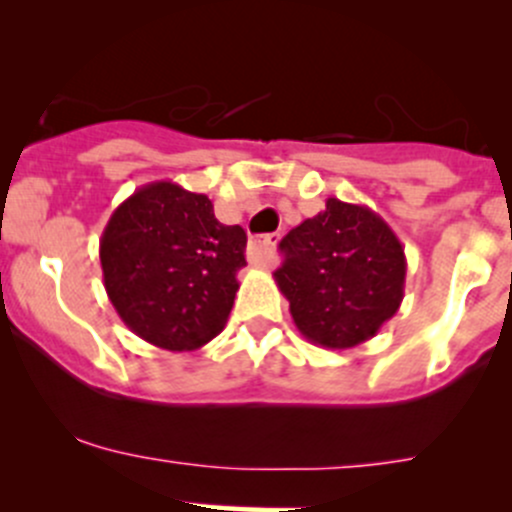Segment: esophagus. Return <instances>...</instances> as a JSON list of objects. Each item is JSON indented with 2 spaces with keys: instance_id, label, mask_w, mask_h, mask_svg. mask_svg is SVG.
I'll return each instance as SVG.
<instances>
[{
  "instance_id": "esophagus-1",
  "label": "esophagus",
  "mask_w": 512,
  "mask_h": 512,
  "mask_svg": "<svg viewBox=\"0 0 512 512\" xmlns=\"http://www.w3.org/2000/svg\"><path fill=\"white\" fill-rule=\"evenodd\" d=\"M276 241H279V236H276V233H269V236H261V238H253V241L248 243V259H251V264L269 266Z\"/></svg>"
}]
</instances>
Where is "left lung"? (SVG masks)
<instances>
[{"label": "left lung", "instance_id": "obj_1", "mask_svg": "<svg viewBox=\"0 0 512 512\" xmlns=\"http://www.w3.org/2000/svg\"><path fill=\"white\" fill-rule=\"evenodd\" d=\"M276 286L311 344L352 349L397 314L405 296V246L382 216L329 198L326 208L279 243Z\"/></svg>", "mask_w": 512, "mask_h": 512}]
</instances>
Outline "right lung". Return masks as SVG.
Masks as SVG:
<instances>
[{
	"label": "right lung",
	"instance_id": "right-lung-1",
	"mask_svg": "<svg viewBox=\"0 0 512 512\" xmlns=\"http://www.w3.org/2000/svg\"><path fill=\"white\" fill-rule=\"evenodd\" d=\"M243 251L246 231L223 226L208 196L155 180L125 198L102 231L107 299L140 339L191 352L223 332Z\"/></svg>",
	"mask_w": 512,
	"mask_h": 512
}]
</instances>
